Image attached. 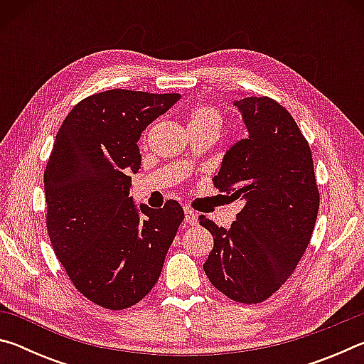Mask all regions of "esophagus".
I'll use <instances>...</instances> for the list:
<instances>
[{
  "label": "esophagus",
  "instance_id": "1",
  "mask_svg": "<svg viewBox=\"0 0 364 364\" xmlns=\"http://www.w3.org/2000/svg\"><path fill=\"white\" fill-rule=\"evenodd\" d=\"M184 221H186V223L191 226H196L197 225V213L194 210H191V208H184Z\"/></svg>",
  "mask_w": 364,
  "mask_h": 364
}]
</instances>
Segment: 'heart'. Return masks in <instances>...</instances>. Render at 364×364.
I'll return each mask as SVG.
<instances>
[{
    "instance_id": "heart-1",
    "label": "heart",
    "mask_w": 364,
    "mask_h": 364,
    "mask_svg": "<svg viewBox=\"0 0 364 364\" xmlns=\"http://www.w3.org/2000/svg\"><path fill=\"white\" fill-rule=\"evenodd\" d=\"M221 123H223L221 112L217 107L208 106V104H202V106L194 107L189 114V127H204L218 133Z\"/></svg>"
}]
</instances>
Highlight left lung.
I'll use <instances>...</instances> for the list:
<instances>
[{
	"mask_svg": "<svg viewBox=\"0 0 364 364\" xmlns=\"http://www.w3.org/2000/svg\"><path fill=\"white\" fill-rule=\"evenodd\" d=\"M247 130L226 151L213 184L242 210L212 232L204 263L212 284L239 304H260L284 284L310 242L319 208L311 151L287 110L269 97L232 101Z\"/></svg>",
	"mask_w": 364,
	"mask_h": 364,
	"instance_id": "obj_1",
	"label": "left lung"
}]
</instances>
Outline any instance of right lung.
Listing matches in <instances>:
<instances>
[{"mask_svg":"<svg viewBox=\"0 0 364 364\" xmlns=\"http://www.w3.org/2000/svg\"><path fill=\"white\" fill-rule=\"evenodd\" d=\"M180 95L109 90L65 117L45 170L48 234L80 292L109 310L146 297L162 271L184 212L176 200L134 205L138 141Z\"/></svg>","mask_w":364,"mask_h":364,"instance_id":"add662e5","label":"right lung"}]
</instances>
